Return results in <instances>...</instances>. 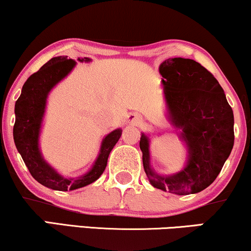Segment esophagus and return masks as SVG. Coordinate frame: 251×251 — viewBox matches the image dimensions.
I'll return each instance as SVG.
<instances>
[{
	"instance_id": "34e87169",
	"label": "esophagus",
	"mask_w": 251,
	"mask_h": 251,
	"mask_svg": "<svg viewBox=\"0 0 251 251\" xmlns=\"http://www.w3.org/2000/svg\"><path fill=\"white\" fill-rule=\"evenodd\" d=\"M127 120L129 124H132V125H138V124H140L141 118L140 116H138L136 113H131V115L127 117Z\"/></svg>"
}]
</instances>
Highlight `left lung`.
Listing matches in <instances>:
<instances>
[{
    "label": "left lung",
    "mask_w": 251,
    "mask_h": 251,
    "mask_svg": "<svg viewBox=\"0 0 251 251\" xmlns=\"http://www.w3.org/2000/svg\"><path fill=\"white\" fill-rule=\"evenodd\" d=\"M169 120L180 129L188 161L178 173L161 176L151 169L149 138L141 133L146 175L154 188L174 195L201 192L217 178L234 146V115L224 89L201 63L170 58L160 66Z\"/></svg>",
    "instance_id": "8db88e82"
}]
</instances>
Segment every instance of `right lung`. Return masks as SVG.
Segmentation results:
<instances>
[{
  "label": "right lung",
  "mask_w": 251,
  "mask_h": 251,
  "mask_svg": "<svg viewBox=\"0 0 251 251\" xmlns=\"http://www.w3.org/2000/svg\"><path fill=\"white\" fill-rule=\"evenodd\" d=\"M89 62L91 59H77ZM76 62L67 56H56L27 78L20 98L15 104L14 140L25 166L37 182L46 188L58 191H72L83 188L100 178L105 170L107 157L122 136V129L117 128L103 139L98 157L93 168L77 178H65L44 160L39 151V134L50 91L67 76Z\"/></svg>",
  "instance_id": "right-lung-1"
}]
</instances>
